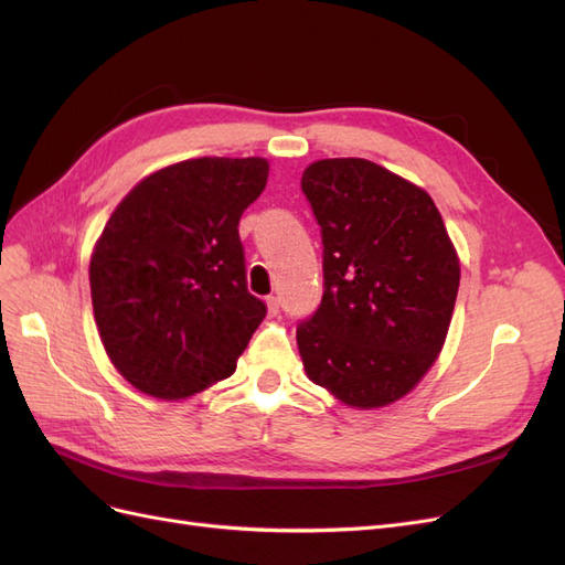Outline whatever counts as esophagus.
<instances>
[{"mask_svg":"<svg viewBox=\"0 0 565 565\" xmlns=\"http://www.w3.org/2000/svg\"><path fill=\"white\" fill-rule=\"evenodd\" d=\"M266 303H268V311H270V313H278V311H280V299H278L276 295L266 297Z\"/></svg>","mask_w":565,"mask_h":565,"instance_id":"34e87169","label":"esophagus"}]
</instances>
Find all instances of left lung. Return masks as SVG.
<instances>
[{"label": "left lung", "mask_w": 565, "mask_h": 565, "mask_svg": "<svg viewBox=\"0 0 565 565\" xmlns=\"http://www.w3.org/2000/svg\"><path fill=\"white\" fill-rule=\"evenodd\" d=\"M322 237V299L297 324L309 380L351 407L413 388L446 341L459 262L434 200L361 158L303 169Z\"/></svg>", "instance_id": "1"}]
</instances>
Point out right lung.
I'll return each mask as SVG.
<instances>
[{
	"label": "right lung",
	"mask_w": 565,
	"mask_h": 565,
	"mask_svg": "<svg viewBox=\"0 0 565 565\" xmlns=\"http://www.w3.org/2000/svg\"><path fill=\"white\" fill-rule=\"evenodd\" d=\"M266 181L262 158H198L150 174L117 204L89 282L100 341L131 386L177 401L235 372L266 316L237 233Z\"/></svg>",
	"instance_id": "add662e5"
}]
</instances>
